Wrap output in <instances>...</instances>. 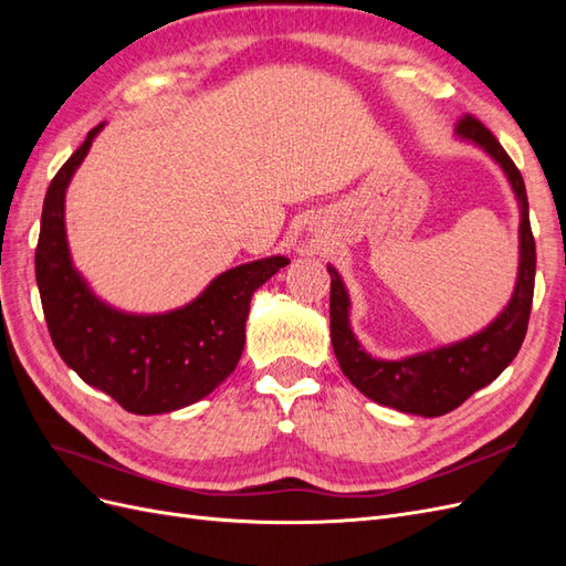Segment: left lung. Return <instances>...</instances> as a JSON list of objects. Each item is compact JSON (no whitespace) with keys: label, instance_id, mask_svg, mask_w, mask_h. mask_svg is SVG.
I'll use <instances>...</instances> for the list:
<instances>
[{"label":"left lung","instance_id":"left-lung-1","mask_svg":"<svg viewBox=\"0 0 566 566\" xmlns=\"http://www.w3.org/2000/svg\"><path fill=\"white\" fill-rule=\"evenodd\" d=\"M458 139L472 142L501 165L520 202V271L515 293L505 310L484 331L453 345L416 356L385 361L370 356L349 325V295L335 266L331 273V339L342 373L368 399L397 408L401 413L437 418L451 413L476 389L486 387L517 356L531 314L536 279V243L528 224V200L524 179L499 139L470 113L455 127Z\"/></svg>","mask_w":566,"mask_h":566}]
</instances>
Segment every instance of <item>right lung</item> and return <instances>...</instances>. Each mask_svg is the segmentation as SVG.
Masks as SVG:
<instances>
[{"instance_id": "obj_1", "label": "right lung", "mask_w": 566, "mask_h": 566, "mask_svg": "<svg viewBox=\"0 0 566 566\" xmlns=\"http://www.w3.org/2000/svg\"><path fill=\"white\" fill-rule=\"evenodd\" d=\"M104 125L87 134L46 188L35 252L42 310L56 352L84 382L129 413H169L208 397L235 370L254 290L290 260L276 254L229 269L167 314H125L101 302L67 250L65 188Z\"/></svg>"}]
</instances>
